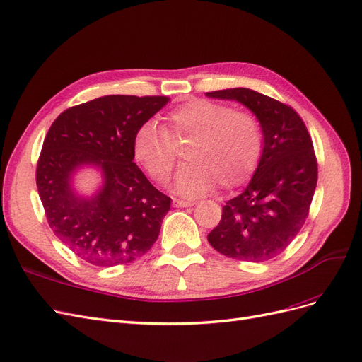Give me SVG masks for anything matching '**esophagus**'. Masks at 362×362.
Segmentation results:
<instances>
[{"label": "esophagus", "instance_id": "34e87169", "mask_svg": "<svg viewBox=\"0 0 362 362\" xmlns=\"http://www.w3.org/2000/svg\"><path fill=\"white\" fill-rule=\"evenodd\" d=\"M173 203H174V206H177V208H188V206H192V204H194V202L182 200V199H174Z\"/></svg>", "mask_w": 362, "mask_h": 362}]
</instances>
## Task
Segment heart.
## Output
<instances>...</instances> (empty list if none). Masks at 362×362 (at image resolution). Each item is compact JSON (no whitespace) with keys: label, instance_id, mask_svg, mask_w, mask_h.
Returning a JSON list of instances; mask_svg holds the SVG:
<instances>
[{"label":"heart","instance_id":"heart-1","mask_svg":"<svg viewBox=\"0 0 362 362\" xmlns=\"http://www.w3.org/2000/svg\"><path fill=\"white\" fill-rule=\"evenodd\" d=\"M187 163L175 188L183 195H202L220 183L223 189L241 187L262 156L264 133L252 110L224 103L192 100L165 115V129L148 121L133 138L135 159L158 183H167L177 163L174 144L188 142Z\"/></svg>","mask_w":362,"mask_h":362}]
</instances>
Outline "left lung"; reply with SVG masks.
Returning <instances> with one entry per match:
<instances>
[{
	"instance_id": "1",
	"label": "left lung",
	"mask_w": 362,
	"mask_h": 362,
	"mask_svg": "<svg viewBox=\"0 0 362 362\" xmlns=\"http://www.w3.org/2000/svg\"><path fill=\"white\" fill-rule=\"evenodd\" d=\"M236 100L259 118L264 150L253 179L226 202L208 235L216 252L238 261L264 262L281 255L300 232L317 187V158L300 115L282 101L247 88L208 92Z\"/></svg>"
}]
</instances>
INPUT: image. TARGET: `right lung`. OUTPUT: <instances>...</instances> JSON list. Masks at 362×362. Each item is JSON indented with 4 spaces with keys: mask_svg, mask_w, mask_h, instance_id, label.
Wrapping results in <instances>:
<instances>
[{
    "mask_svg": "<svg viewBox=\"0 0 362 362\" xmlns=\"http://www.w3.org/2000/svg\"><path fill=\"white\" fill-rule=\"evenodd\" d=\"M167 101L160 95H106L64 110L51 124L36 185L51 230L80 259L122 265L156 243L171 199L133 162V138ZM89 163L102 168L105 187L92 199H80L69 179Z\"/></svg>",
    "mask_w": 362,
    "mask_h": 362,
    "instance_id": "right-lung-1",
    "label": "right lung"
}]
</instances>
